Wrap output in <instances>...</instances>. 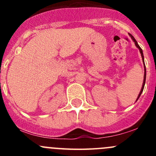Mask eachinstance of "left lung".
<instances>
[{
  "label": "left lung",
  "instance_id": "1",
  "mask_svg": "<svg viewBox=\"0 0 156 156\" xmlns=\"http://www.w3.org/2000/svg\"><path fill=\"white\" fill-rule=\"evenodd\" d=\"M129 35L130 36V37H131V38H132V40L133 41V42H134V43H135V45H136V48H137L139 49V50H140V53H141V56H142L143 62H144V53H143V50H142V49H141V48H140V47L139 46V44H137V42H136V39H135L134 37H133V36H132L131 34H129ZM146 66H145V64H144V83H143V86H142V88H141V90H140V92L139 95H138V97H137V99H136V101H137V100H138V99L140 98V97L141 94H142L143 90H144V85H145V82H146Z\"/></svg>",
  "mask_w": 156,
  "mask_h": 156
}]
</instances>
